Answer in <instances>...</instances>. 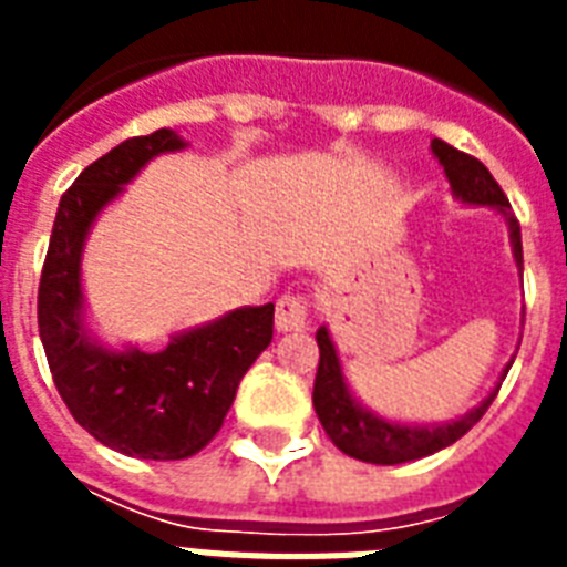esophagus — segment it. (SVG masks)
I'll use <instances>...</instances> for the list:
<instances>
[{
  "label": "esophagus",
  "mask_w": 567,
  "mask_h": 567,
  "mask_svg": "<svg viewBox=\"0 0 567 567\" xmlns=\"http://www.w3.org/2000/svg\"><path fill=\"white\" fill-rule=\"evenodd\" d=\"M309 323V302L300 293H285L276 302V329L279 332H302Z\"/></svg>",
  "instance_id": "obj_1"
}]
</instances>
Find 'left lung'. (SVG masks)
<instances>
[{"label":"left lung","instance_id":"left-lung-1","mask_svg":"<svg viewBox=\"0 0 567 567\" xmlns=\"http://www.w3.org/2000/svg\"><path fill=\"white\" fill-rule=\"evenodd\" d=\"M432 155L444 167V176H447L450 190H453L456 199H462L465 205H488V208H497L506 217V223H509L512 256H515V265L524 274L520 226L515 220V214H512L509 199L501 190V185L494 182L488 167L483 162H476L474 155L458 153L456 146L444 144L439 137L432 141ZM318 347L320 364L318 377H315V394H311L315 412H318L323 430H327V435L341 453L359 458V462H371V465H403V462H414V458L432 456V453L450 447L453 441L462 439L488 412V405H492V400L501 391V382H497V388L485 396L483 403L474 405L471 412H465L462 417L450 423H423V426L414 423V426H409V423L385 421V417L373 414L371 409H364L353 396L327 327L318 329ZM512 362L506 364L501 379H506Z\"/></svg>","mask_w":567,"mask_h":567}]
</instances>
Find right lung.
Segmentation results:
<instances>
[{
  "mask_svg": "<svg viewBox=\"0 0 567 567\" xmlns=\"http://www.w3.org/2000/svg\"><path fill=\"white\" fill-rule=\"evenodd\" d=\"M185 146L173 128H158L84 167L58 203L38 288L40 341L70 414L105 447L155 462L194 456L217 435L240 379L274 338V302L176 332L158 353L111 350L84 323L82 252L91 226L155 155Z\"/></svg>",
  "mask_w": 567,
  "mask_h": 567,
  "instance_id": "1",
  "label": "right lung"
}]
</instances>
